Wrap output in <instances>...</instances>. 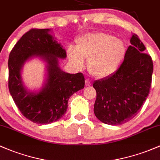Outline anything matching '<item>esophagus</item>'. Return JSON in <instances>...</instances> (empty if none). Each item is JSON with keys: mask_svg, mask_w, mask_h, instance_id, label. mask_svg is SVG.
Listing matches in <instances>:
<instances>
[{"mask_svg": "<svg viewBox=\"0 0 160 160\" xmlns=\"http://www.w3.org/2000/svg\"><path fill=\"white\" fill-rule=\"evenodd\" d=\"M85 85H86L87 87L90 86V85H91V82H90V81H89L88 79L85 80Z\"/></svg>", "mask_w": 160, "mask_h": 160, "instance_id": "obj_1", "label": "esophagus"}]
</instances>
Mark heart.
I'll list each match as a JSON object with an SVG mask.
<instances>
[{
    "mask_svg": "<svg viewBox=\"0 0 160 160\" xmlns=\"http://www.w3.org/2000/svg\"><path fill=\"white\" fill-rule=\"evenodd\" d=\"M127 54L123 39L105 32H91L77 39L75 49L70 47L68 56L78 68L88 61V70L92 76L104 78L118 71Z\"/></svg>",
    "mask_w": 160,
    "mask_h": 160,
    "instance_id": "obj_1",
    "label": "heart"
}]
</instances>
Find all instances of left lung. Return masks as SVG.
I'll return each mask as SVG.
<instances>
[{"instance_id": "8db88e82", "label": "left lung", "mask_w": 160, "mask_h": 160, "mask_svg": "<svg viewBox=\"0 0 160 160\" xmlns=\"http://www.w3.org/2000/svg\"><path fill=\"white\" fill-rule=\"evenodd\" d=\"M130 43L118 71L93 84L97 92L94 113L109 125L122 124L134 118L151 87L152 59L143 52L146 47L137 35L132 36Z\"/></svg>"}]
</instances>
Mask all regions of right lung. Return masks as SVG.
I'll list each match as a JSON object with an SVG mask.
<instances>
[{
    "label": "right lung",
    "mask_w": 160,
    "mask_h": 160,
    "mask_svg": "<svg viewBox=\"0 0 160 160\" xmlns=\"http://www.w3.org/2000/svg\"><path fill=\"white\" fill-rule=\"evenodd\" d=\"M51 29H32L13 48L8 59V87L15 104L26 118L39 124L59 120L68 108V101L85 87L82 73L61 69L59 59L66 58V49L51 34ZM37 58L45 63V81L39 90L25 86L22 70L27 61Z\"/></svg>",
    "instance_id": "right-lung-1"
}]
</instances>
